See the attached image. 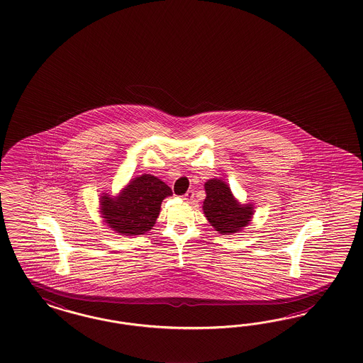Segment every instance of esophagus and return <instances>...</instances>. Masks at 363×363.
<instances>
[{"mask_svg": "<svg viewBox=\"0 0 363 363\" xmlns=\"http://www.w3.org/2000/svg\"><path fill=\"white\" fill-rule=\"evenodd\" d=\"M193 198H194V191H193V190H187L186 193L182 196V199L186 201V202L191 201Z\"/></svg>", "mask_w": 363, "mask_h": 363, "instance_id": "1", "label": "esophagus"}]
</instances>
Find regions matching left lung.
Returning a JSON list of instances; mask_svg holds the SVG:
<instances>
[{
  "mask_svg": "<svg viewBox=\"0 0 363 363\" xmlns=\"http://www.w3.org/2000/svg\"><path fill=\"white\" fill-rule=\"evenodd\" d=\"M206 198L203 213L211 226L220 234H230L245 228L253 216L252 205H240L229 186L220 179H209L205 184Z\"/></svg>",
  "mask_w": 363,
  "mask_h": 363,
  "instance_id": "1",
  "label": "left lung"
}]
</instances>
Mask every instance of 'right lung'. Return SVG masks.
I'll list each match as a JSON object with an SVG mask.
<instances>
[{
  "label": "right lung",
  "mask_w": 363,
  "mask_h": 363,
  "mask_svg": "<svg viewBox=\"0 0 363 363\" xmlns=\"http://www.w3.org/2000/svg\"><path fill=\"white\" fill-rule=\"evenodd\" d=\"M172 194L165 182L152 174H143L133 179L121 196H104L101 209L111 229L123 235H140L153 228L162 199Z\"/></svg>",
  "instance_id": "add662e5"
}]
</instances>
